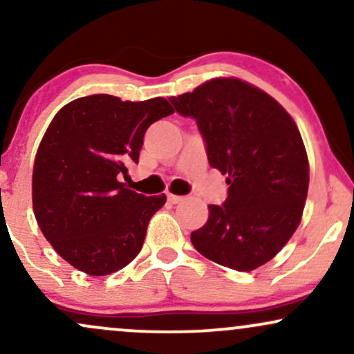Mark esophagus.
<instances>
[{"mask_svg": "<svg viewBox=\"0 0 354 354\" xmlns=\"http://www.w3.org/2000/svg\"><path fill=\"white\" fill-rule=\"evenodd\" d=\"M168 201L171 203V205H178V203L185 201V196H176V194L169 193V194H168Z\"/></svg>", "mask_w": 354, "mask_h": 354, "instance_id": "obj_1", "label": "esophagus"}]
</instances>
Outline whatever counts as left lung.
<instances>
[{
    "mask_svg": "<svg viewBox=\"0 0 354 354\" xmlns=\"http://www.w3.org/2000/svg\"><path fill=\"white\" fill-rule=\"evenodd\" d=\"M169 101L196 121L209 165L230 185L191 243L231 270L265 265L293 236L306 201L310 168L298 126L278 101L236 78L211 80Z\"/></svg>",
    "mask_w": 354,
    "mask_h": 354,
    "instance_id": "obj_1",
    "label": "left lung"
}]
</instances>
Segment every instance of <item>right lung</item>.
<instances>
[{
	"label": "right lung",
	"instance_id": "add662e5",
	"mask_svg": "<svg viewBox=\"0 0 354 354\" xmlns=\"http://www.w3.org/2000/svg\"><path fill=\"white\" fill-rule=\"evenodd\" d=\"M173 113L165 98L133 103L91 95L53 118L36 153L33 209L44 238L76 270L115 273L141 251L166 194L148 198L120 176L140 160L146 129Z\"/></svg>",
	"mask_w": 354,
	"mask_h": 354
}]
</instances>
